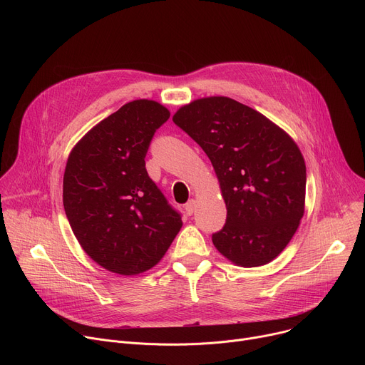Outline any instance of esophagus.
Masks as SVG:
<instances>
[{"label":"esophagus","instance_id":"obj_1","mask_svg":"<svg viewBox=\"0 0 365 365\" xmlns=\"http://www.w3.org/2000/svg\"><path fill=\"white\" fill-rule=\"evenodd\" d=\"M195 207H196V200H195V199H190V200L185 205L186 214H187V215H192V214L195 212Z\"/></svg>","mask_w":365,"mask_h":365}]
</instances>
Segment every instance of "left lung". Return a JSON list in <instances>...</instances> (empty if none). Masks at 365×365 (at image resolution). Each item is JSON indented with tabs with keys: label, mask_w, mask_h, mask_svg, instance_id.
<instances>
[{
	"label": "left lung",
	"mask_w": 365,
	"mask_h": 365,
	"mask_svg": "<svg viewBox=\"0 0 365 365\" xmlns=\"http://www.w3.org/2000/svg\"><path fill=\"white\" fill-rule=\"evenodd\" d=\"M173 123L210 158L227 205L212 234L232 263H270L289 244L304 212L306 166L296 143L263 114L227 96L190 102Z\"/></svg>",
	"instance_id": "left-lung-1"
}]
</instances>
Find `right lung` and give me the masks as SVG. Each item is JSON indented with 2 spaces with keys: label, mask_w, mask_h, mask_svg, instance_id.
I'll return each mask as SVG.
<instances>
[{
  "label": "right lung",
  "mask_w": 365,
  "mask_h": 365,
  "mask_svg": "<svg viewBox=\"0 0 365 365\" xmlns=\"http://www.w3.org/2000/svg\"><path fill=\"white\" fill-rule=\"evenodd\" d=\"M170 117L137 99L96 124L72 150L63 206L83 251L113 273L134 276L158 264L182 228V215L145 170V154Z\"/></svg>",
  "instance_id": "1"
}]
</instances>
